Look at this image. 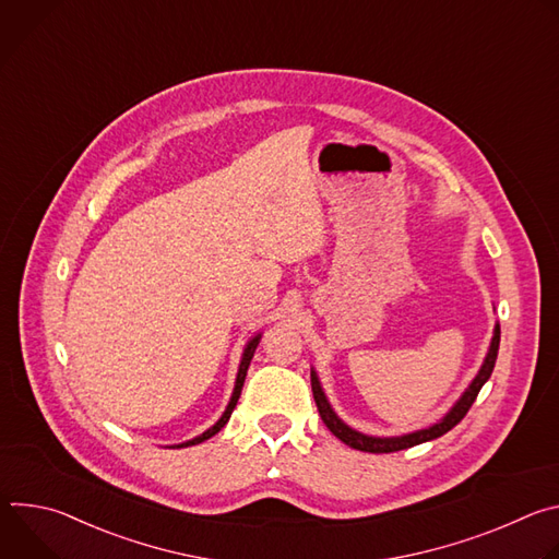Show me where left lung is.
Here are the masks:
<instances>
[{"instance_id":"obj_1","label":"left lung","mask_w":559,"mask_h":559,"mask_svg":"<svg viewBox=\"0 0 559 559\" xmlns=\"http://www.w3.org/2000/svg\"><path fill=\"white\" fill-rule=\"evenodd\" d=\"M498 349H500V325H496L493 330V338H491V347H489V354L480 367V371H477V376L473 378V382L466 386V391L460 395V401L449 409V414L427 427V429H420V431H414V433H405V436H393V438H376V436H367V433H360L356 429H352L349 425H345L336 412L332 409L328 395L321 386V380H318L316 371L311 369V391H313V401H316V407H318V414H321L323 423L328 425V429L338 438L343 440L347 447L352 449H358V451H367V453H391V451H401V449H409V447H416V444H423V442H429V440H436L440 436H444L447 431H451L464 416L466 412L471 409V405L475 403L477 393H480L483 384L491 378L493 373V367H496V358H498Z\"/></svg>"}]
</instances>
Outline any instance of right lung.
<instances>
[{"label": "right lung", "mask_w": 559, "mask_h": 559, "mask_svg": "<svg viewBox=\"0 0 559 559\" xmlns=\"http://www.w3.org/2000/svg\"><path fill=\"white\" fill-rule=\"evenodd\" d=\"M259 341H261V334H257V336L246 345V349H243V358H241V365H238L234 391H231V397H229V403H227L223 416H221L207 431H203L201 436H197V438H192V440H188V442L175 444V447H192V444H199V442L212 438L214 433H218V431L227 425V420H229V416H231V412H234V407H236V403H238V395H241V389H243V382H246V376H248V367H250V362H252V358H254V352H257V347H259Z\"/></svg>", "instance_id": "add662e5"}]
</instances>
